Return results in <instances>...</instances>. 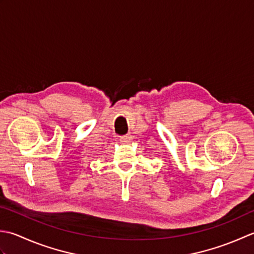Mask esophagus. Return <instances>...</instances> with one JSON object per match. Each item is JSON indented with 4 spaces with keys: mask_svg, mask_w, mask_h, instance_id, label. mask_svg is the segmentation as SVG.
I'll use <instances>...</instances> for the list:
<instances>
[{
    "mask_svg": "<svg viewBox=\"0 0 254 254\" xmlns=\"http://www.w3.org/2000/svg\"><path fill=\"white\" fill-rule=\"evenodd\" d=\"M120 140L122 141V142H125V143H128V142H131V140H132V136L131 134H124V136H122L121 138H120Z\"/></svg>",
    "mask_w": 254,
    "mask_h": 254,
    "instance_id": "esophagus-1",
    "label": "esophagus"
}]
</instances>
